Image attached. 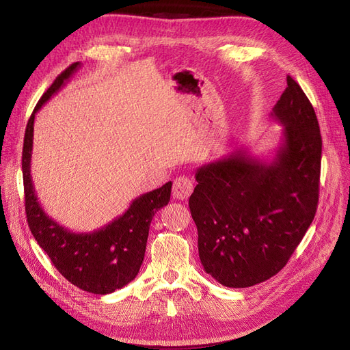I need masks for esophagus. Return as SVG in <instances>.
Listing matches in <instances>:
<instances>
[{
    "mask_svg": "<svg viewBox=\"0 0 350 350\" xmlns=\"http://www.w3.org/2000/svg\"><path fill=\"white\" fill-rule=\"evenodd\" d=\"M194 189L193 179L188 176H179L174 181V188H172V196L178 200H187L189 196H191Z\"/></svg>",
    "mask_w": 350,
    "mask_h": 350,
    "instance_id": "34e87169",
    "label": "esophagus"
}]
</instances>
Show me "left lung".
I'll list each match as a JSON object with an SVG mask.
<instances>
[{
  "instance_id": "obj_1",
  "label": "left lung",
  "mask_w": 350,
  "mask_h": 350,
  "mask_svg": "<svg viewBox=\"0 0 350 350\" xmlns=\"http://www.w3.org/2000/svg\"><path fill=\"white\" fill-rule=\"evenodd\" d=\"M271 118L283 125L270 161L248 149L200 166L188 206L207 274L226 288H250L278 274L319 204L321 134L311 102L291 76Z\"/></svg>"
}]
</instances>
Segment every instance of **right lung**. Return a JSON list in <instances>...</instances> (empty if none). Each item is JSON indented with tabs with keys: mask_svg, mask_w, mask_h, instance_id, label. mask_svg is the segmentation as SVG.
Instances as JSON below:
<instances>
[{
	"mask_svg": "<svg viewBox=\"0 0 350 350\" xmlns=\"http://www.w3.org/2000/svg\"><path fill=\"white\" fill-rule=\"evenodd\" d=\"M79 67L80 62H74L62 71L30 115L22 157L25 206L31 235L62 276L83 291L108 295L124 288L139 274L152 219L156 211L171 200L172 183L169 181L161 188L134 198L125 213L92 232H72L45 213L38 201L30 175L35 115L61 88L66 86V81Z\"/></svg>",
	"mask_w": 350,
	"mask_h": 350,
	"instance_id": "add662e5",
	"label": "right lung"
}]
</instances>
